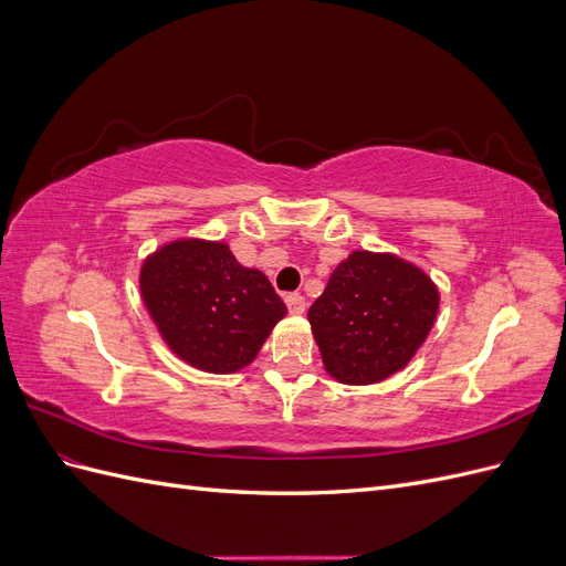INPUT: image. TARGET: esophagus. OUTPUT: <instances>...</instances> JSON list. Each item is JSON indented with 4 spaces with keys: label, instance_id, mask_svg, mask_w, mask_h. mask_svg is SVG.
Instances as JSON below:
<instances>
[{
    "label": "esophagus",
    "instance_id": "esophagus-1",
    "mask_svg": "<svg viewBox=\"0 0 566 566\" xmlns=\"http://www.w3.org/2000/svg\"><path fill=\"white\" fill-rule=\"evenodd\" d=\"M285 304H287L290 314H304V310H306V302H304V297L300 293L285 295Z\"/></svg>",
    "mask_w": 566,
    "mask_h": 566
}]
</instances>
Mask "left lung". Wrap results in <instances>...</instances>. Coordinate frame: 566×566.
<instances>
[{
	"instance_id": "left-lung-1",
	"label": "left lung",
	"mask_w": 566,
	"mask_h": 566,
	"mask_svg": "<svg viewBox=\"0 0 566 566\" xmlns=\"http://www.w3.org/2000/svg\"><path fill=\"white\" fill-rule=\"evenodd\" d=\"M439 290L397 254L356 250L312 304L323 366L342 385H373L406 368L430 335Z\"/></svg>"
}]
</instances>
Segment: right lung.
<instances>
[{"label": "right lung", "mask_w": 566, "mask_h": 566, "mask_svg": "<svg viewBox=\"0 0 566 566\" xmlns=\"http://www.w3.org/2000/svg\"><path fill=\"white\" fill-rule=\"evenodd\" d=\"M139 287L167 347L217 375L250 366L287 314L262 271L238 264L227 243L202 238H179L148 254Z\"/></svg>", "instance_id": "add662e5"}]
</instances>
